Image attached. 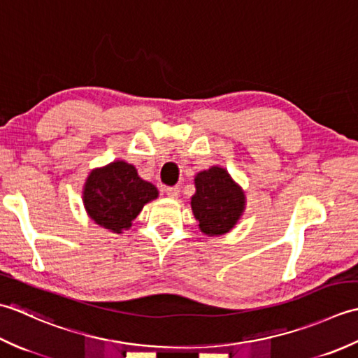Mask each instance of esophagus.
<instances>
[{"label":"esophagus","mask_w":358,"mask_h":358,"mask_svg":"<svg viewBox=\"0 0 358 358\" xmlns=\"http://www.w3.org/2000/svg\"><path fill=\"white\" fill-rule=\"evenodd\" d=\"M179 193H180L179 187H166L165 188V194L169 196V198H171V199H176L178 196H179Z\"/></svg>","instance_id":"34e87169"}]
</instances>
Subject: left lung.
Masks as SVG:
<instances>
[{
  "mask_svg": "<svg viewBox=\"0 0 358 358\" xmlns=\"http://www.w3.org/2000/svg\"><path fill=\"white\" fill-rule=\"evenodd\" d=\"M196 192L192 206L199 230L207 236H222L235 229L243 217L247 199L243 187L220 165L210 166L194 176Z\"/></svg>",
  "mask_w": 358,
  "mask_h": 358,
  "instance_id": "8db88e82",
  "label": "left lung"
}]
</instances>
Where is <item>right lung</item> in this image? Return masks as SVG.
Masks as SVG:
<instances>
[{
  "label": "right lung",
  "mask_w": 358,
  "mask_h": 358,
  "mask_svg": "<svg viewBox=\"0 0 358 358\" xmlns=\"http://www.w3.org/2000/svg\"><path fill=\"white\" fill-rule=\"evenodd\" d=\"M157 196V188L138 176L136 166L125 160L91 170L82 192L87 216L113 233L128 230L143 206Z\"/></svg>",
  "instance_id": "right-lung-1"
}]
</instances>
